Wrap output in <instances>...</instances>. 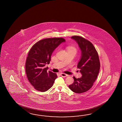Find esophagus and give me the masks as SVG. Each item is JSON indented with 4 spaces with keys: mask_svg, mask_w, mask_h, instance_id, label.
<instances>
[{
    "mask_svg": "<svg viewBox=\"0 0 122 122\" xmlns=\"http://www.w3.org/2000/svg\"><path fill=\"white\" fill-rule=\"evenodd\" d=\"M61 76L62 77H67V76H68L67 75L65 74V73H61Z\"/></svg>",
    "mask_w": 122,
    "mask_h": 122,
    "instance_id": "34e87169",
    "label": "esophagus"
}]
</instances>
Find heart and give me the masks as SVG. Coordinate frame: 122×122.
Here are the masks:
<instances>
[{
	"label": "heart",
	"instance_id": "b5f03b06",
	"mask_svg": "<svg viewBox=\"0 0 122 122\" xmlns=\"http://www.w3.org/2000/svg\"><path fill=\"white\" fill-rule=\"evenodd\" d=\"M66 50L67 51V52H74L75 53H77V50L75 47L72 46H67L66 47Z\"/></svg>",
	"mask_w": 122,
	"mask_h": 122
}]
</instances>
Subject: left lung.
I'll use <instances>...</instances> for the list:
<instances>
[{
    "label": "left lung",
    "instance_id": "1",
    "mask_svg": "<svg viewBox=\"0 0 122 122\" xmlns=\"http://www.w3.org/2000/svg\"><path fill=\"white\" fill-rule=\"evenodd\" d=\"M71 38L77 42L81 51L77 67L82 76L78 78L74 76V81L68 87L73 92L81 93L89 90L93 86L99 74L100 63L98 52L91 42L78 36H71Z\"/></svg>",
    "mask_w": 122,
    "mask_h": 122
}]
</instances>
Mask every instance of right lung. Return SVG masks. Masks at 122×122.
Here are the masks:
<instances>
[{"instance_id": "1", "label": "right lung", "mask_w": 122, "mask_h": 122, "mask_svg": "<svg viewBox=\"0 0 122 122\" xmlns=\"http://www.w3.org/2000/svg\"><path fill=\"white\" fill-rule=\"evenodd\" d=\"M65 40L63 38L43 39L30 50L26 60V74L29 82L37 91L44 92L52 87L57 77L56 73L47 71L46 64H49L52 53Z\"/></svg>"}]
</instances>
